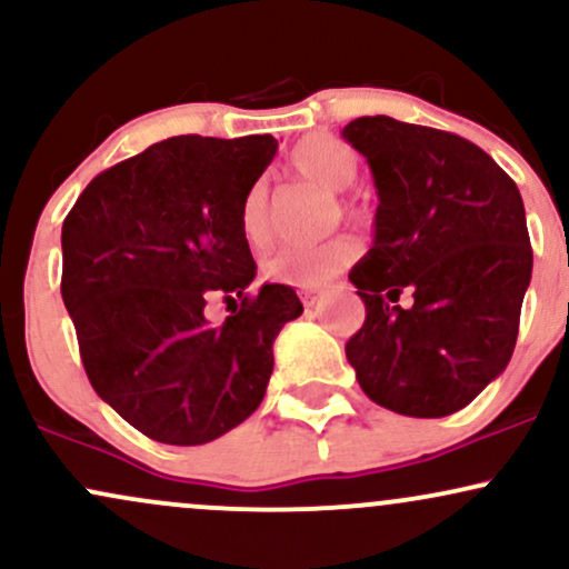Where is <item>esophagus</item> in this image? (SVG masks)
I'll use <instances>...</instances> for the list:
<instances>
[{
    "label": "esophagus",
    "mask_w": 569,
    "mask_h": 569,
    "mask_svg": "<svg viewBox=\"0 0 569 569\" xmlns=\"http://www.w3.org/2000/svg\"><path fill=\"white\" fill-rule=\"evenodd\" d=\"M299 299L305 307H312L318 302V289H299Z\"/></svg>",
    "instance_id": "34e87169"
}]
</instances>
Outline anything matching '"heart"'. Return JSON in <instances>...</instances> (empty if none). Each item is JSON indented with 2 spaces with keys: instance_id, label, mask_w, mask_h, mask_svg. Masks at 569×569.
<instances>
[{
  "instance_id": "obj_1",
  "label": "heart",
  "mask_w": 569,
  "mask_h": 569,
  "mask_svg": "<svg viewBox=\"0 0 569 569\" xmlns=\"http://www.w3.org/2000/svg\"><path fill=\"white\" fill-rule=\"evenodd\" d=\"M291 168L302 179L316 181L329 192H342L358 176L356 152L335 136L312 133L291 149ZM345 213H358L350 200H339ZM240 232L251 248L270 246L272 232V208H270V184L267 179H257L240 202ZM358 257L356 240L335 238L323 246H283L264 259L262 270L272 283L299 286V289H316L326 280L335 278Z\"/></svg>"
}]
</instances>
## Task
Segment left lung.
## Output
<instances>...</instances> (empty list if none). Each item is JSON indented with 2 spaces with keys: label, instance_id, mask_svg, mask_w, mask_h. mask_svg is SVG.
Masks as SVG:
<instances>
[{
  "label": "left lung",
  "instance_id": "8db88e82",
  "mask_svg": "<svg viewBox=\"0 0 569 569\" xmlns=\"http://www.w3.org/2000/svg\"><path fill=\"white\" fill-rule=\"evenodd\" d=\"M380 206L375 243L350 270L367 321L345 345L371 401L407 417L468 407L511 361L532 246L513 179L460 136L358 117ZM401 292L412 305L401 308Z\"/></svg>",
  "mask_w": 569,
  "mask_h": 569
}]
</instances>
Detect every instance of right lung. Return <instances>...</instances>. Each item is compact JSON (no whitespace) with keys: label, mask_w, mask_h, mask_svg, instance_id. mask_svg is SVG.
<instances>
[{"label":"right lung","mask_w":569,"mask_h":569,"mask_svg":"<svg viewBox=\"0 0 569 569\" xmlns=\"http://www.w3.org/2000/svg\"><path fill=\"white\" fill-rule=\"evenodd\" d=\"M276 149L173 136L98 173L63 219L61 297L88 380L149 439L194 447L251 417L272 342L302 316L291 286L248 291L240 202ZM211 298L233 307L221 327L201 312Z\"/></svg>","instance_id":"right-lung-1"}]
</instances>
